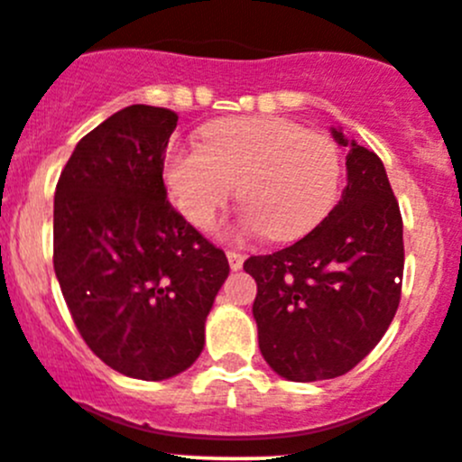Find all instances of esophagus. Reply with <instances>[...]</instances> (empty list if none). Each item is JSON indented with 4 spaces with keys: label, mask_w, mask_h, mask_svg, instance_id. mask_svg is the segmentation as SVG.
I'll list each match as a JSON object with an SVG mask.
<instances>
[{
    "label": "esophagus",
    "mask_w": 462,
    "mask_h": 462,
    "mask_svg": "<svg viewBox=\"0 0 462 462\" xmlns=\"http://www.w3.org/2000/svg\"><path fill=\"white\" fill-rule=\"evenodd\" d=\"M226 258H229L231 271H240L242 264H245V255L236 254V251H229V254H226Z\"/></svg>",
    "instance_id": "obj_1"
}]
</instances>
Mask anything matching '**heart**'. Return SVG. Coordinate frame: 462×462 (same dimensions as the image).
<instances>
[{
  "label": "heart",
  "mask_w": 462,
  "mask_h": 462,
  "mask_svg": "<svg viewBox=\"0 0 462 462\" xmlns=\"http://www.w3.org/2000/svg\"><path fill=\"white\" fill-rule=\"evenodd\" d=\"M164 184L196 229H211L240 184L246 207L237 237L298 240L336 207L340 151L327 135L284 117L220 120L202 128L199 146L169 151Z\"/></svg>",
  "instance_id": "heart-1"
}]
</instances>
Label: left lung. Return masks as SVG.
I'll return each mask as SVG.
<instances>
[{
	"mask_svg": "<svg viewBox=\"0 0 462 462\" xmlns=\"http://www.w3.org/2000/svg\"><path fill=\"white\" fill-rule=\"evenodd\" d=\"M346 146V187L329 216L296 245L251 255L254 318L266 365L293 383L354 369L384 336L401 302L402 217L374 151L331 128Z\"/></svg>",
	"mask_w": 462,
	"mask_h": 462,
	"instance_id": "8db88e82",
	"label": "left lung"
}]
</instances>
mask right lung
I'll return each mask as SVG.
<instances>
[{"instance_id":"right-lung-1","label":"right lung","mask_w":462,"mask_h":462,"mask_svg":"<svg viewBox=\"0 0 462 462\" xmlns=\"http://www.w3.org/2000/svg\"><path fill=\"white\" fill-rule=\"evenodd\" d=\"M178 116L133 104L75 146L55 189L53 264L64 300L99 360L166 380L204 349V322L229 275L166 199L164 151Z\"/></svg>"}]
</instances>
